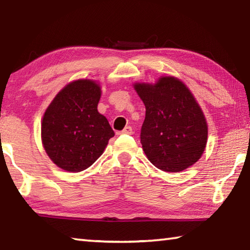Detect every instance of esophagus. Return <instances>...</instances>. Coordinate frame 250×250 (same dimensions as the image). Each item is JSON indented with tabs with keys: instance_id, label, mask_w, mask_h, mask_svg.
I'll return each instance as SVG.
<instances>
[{
	"instance_id": "esophagus-1",
	"label": "esophagus",
	"mask_w": 250,
	"mask_h": 250,
	"mask_svg": "<svg viewBox=\"0 0 250 250\" xmlns=\"http://www.w3.org/2000/svg\"><path fill=\"white\" fill-rule=\"evenodd\" d=\"M121 134H132L133 133V130H132V128H131V126H125V128L121 131L120 132Z\"/></svg>"
}]
</instances>
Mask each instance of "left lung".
Masks as SVG:
<instances>
[{
    "instance_id": "8db88e82",
    "label": "left lung",
    "mask_w": 250,
    "mask_h": 250,
    "mask_svg": "<svg viewBox=\"0 0 250 250\" xmlns=\"http://www.w3.org/2000/svg\"><path fill=\"white\" fill-rule=\"evenodd\" d=\"M134 89L146 105L140 139L150 162L166 172L193 166L205 150L207 125L185 84L162 77L154 84L135 83Z\"/></svg>"
}]
</instances>
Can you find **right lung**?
Segmentation results:
<instances>
[{
  "label": "right lung",
  "instance_id": "obj_1",
  "mask_svg": "<svg viewBox=\"0 0 250 250\" xmlns=\"http://www.w3.org/2000/svg\"><path fill=\"white\" fill-rule=\"evenodd\" d=\"M100 87L77 80L58 92L42 122V141L50 160L62 170H86L103 154L115 132L97 110Z\"/></svg>",
  "mask_w": 250,
  "mask_h": 250
}]
</instances>
